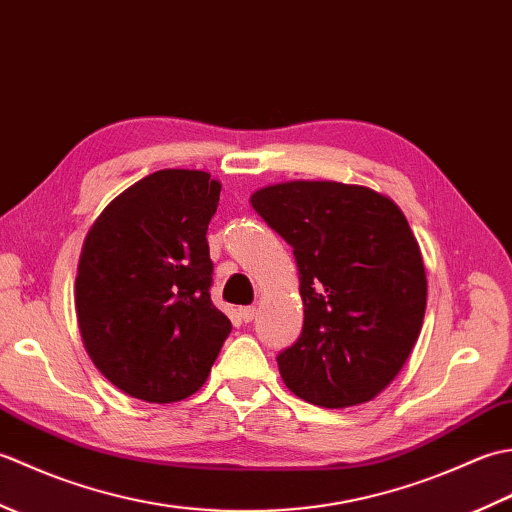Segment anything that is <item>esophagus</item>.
Masks as SVG:
<instances>
[{
	"label": "esophagus",
	"instance_id": "esophagus-1",
	"mask_svg": "<svg viewBox=\"0 0 512 512\" xmlns=\"http://www.w3.org/2000/svg\"><path fill=\"white\" fill-rule=\"evenodd\" d=\"M255 314H257V310H255V306H246V308H239V319H242L244 323H250L255 319Z\"/></svg>",
	"mask_w": 512,
	"mask_h": 512
}]
</instances>
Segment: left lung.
I'll return each instance as SVG.
<instances>
[{"mask_svg":"<svg viewBox=\"0 0 512 512\" xmlns=\"http://www.w3.org/2000/svg\"><path fill=\"white\" fill-rule=\"evenodd\" d=\"M250 204L299 268L303 330L277 356L286 387L328 409L376 398L409 358L427 308L407 217L387 195L328 180L270 184Z\"/></svg>","mask_w":512,"mask_h":512,"instance_id":"1","label":"left lung"}]
</instances>
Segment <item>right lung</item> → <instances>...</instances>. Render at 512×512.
Here are the masks:
<instances>
[{
	"mask_svg": "<svg viewBox=\"0 0 512 512\" xmlns=\"http://www.w3.org/2000/svg\"><path fill=\"white\" fill-rule=\"evenodd\" d=\"M220 189L206 171H156L107 204L85 237L76 319L92 363L127 396L189 398L231 334L209 292L206 231Z\"/></svg>",
	"mask_w": 512,
	"mask_h": 512,
	"instance_id": "1",
	"label": "right lung"
}]
</instances>
